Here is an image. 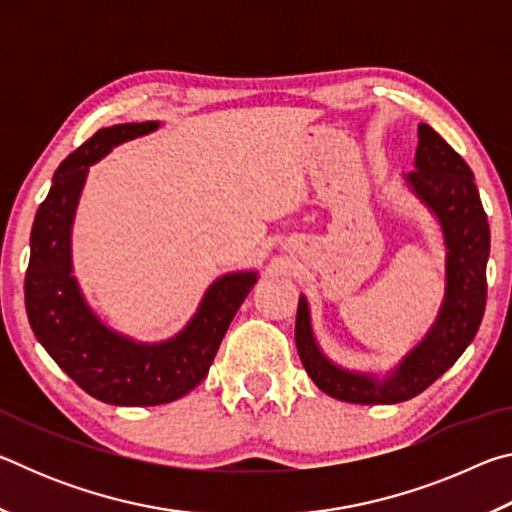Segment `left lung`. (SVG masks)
<instances>
[{"label": "left lung", "mask_w": 512, "mask_h": 512, "mask_svg": "<svg viewBox=\"0 0 512 512\" xmlns=\"http://www.w3.org/2000/svg\"><path fill=\"white\" fill-rule=\"evenodd\" d=\"M406 180L443 225L447 246L445 302L427 339L400 363L391 377L375 381L334 366L318 350L307 300L300 298L296 345L302 366L320 391L336 400L352 404H397L411 400L454 366L474 341L483 320L488 298L485 264L490 255V225L472 169L431 126L420 124L415 171Z\"/></svg>", "instance_id": "1"}]
</instances>
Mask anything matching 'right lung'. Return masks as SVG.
I'll return each instance as SVG.
<instances>
[{
  "label": "right lung",
  "instance_id": "1",
  "mask_svg": "<svg viewBox=\"0 0 512 512\" xmlns=\"http://www.w3.org/2000/svg\"><path fill=\"white\" fill-rule=\"evenodd\" d=\"M158 128V121L101 128L60 162L31 230V257L24 277V305L33 334L60 370L85 393L117 406H155L183 397L205 379L216 350L255 273L223 275L176 339L142 345L99 323L85 305L69 259L74 210L92 162L112 146Z\"/></svg>",
  "mask_w": 512,
  "mask_h": 512
}]
</instances>
